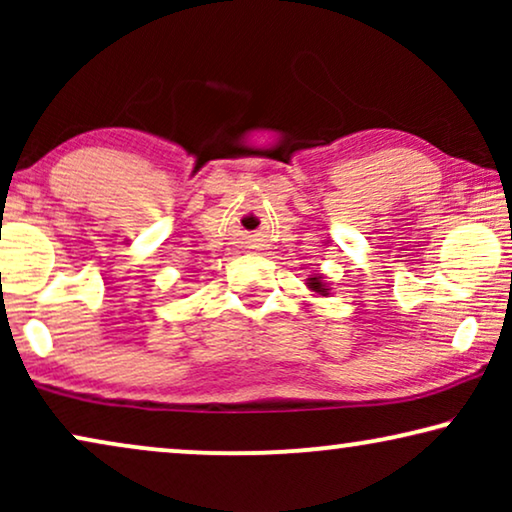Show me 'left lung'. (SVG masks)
<instances>
[{
    "label": "left lung",
    "instance_id": "obj_1",
    "mask_svg": "<svg viewBox=\"0 0 512 512\" xmlns=\"http://www.w3.org/2000/svg\"><path fill=\"white\" fill-rule=\"evenodd\" d=\"M307 286H310V289L314 291V293H319V296H328V291H331V289H328V286L324 284V277H310V279H307Z\"/></svg>",
    "mask_w": 512,
    "mask_h": 512
}]
</instances>
